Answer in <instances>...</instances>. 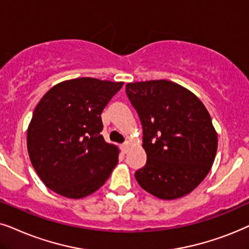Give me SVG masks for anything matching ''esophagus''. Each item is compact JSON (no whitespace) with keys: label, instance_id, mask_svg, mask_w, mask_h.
Here are the masks:
<instances>
[{"label":"esophagus","instance_id":"obj_1","mask_svg":"<svg viewBox=\"0 0 249 249\" xmlns=\"http://www.w3.org/2000/svg\"><path fill=\"white\" fill-rule=\"evenodd\" d=\"M130 147H131V143L130 142H125V143H123L122 144V151L124 152V154H126V152L128 151V149H130Z\"/></svg>","mask_w":249,"mask_h":249}]
</instances>
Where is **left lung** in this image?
I'll list each match as a JSON object with an SVG mask.
<instances>
[{
  "label": "left lung",
  "mask_w": 249,
  "mask_h": 249,
  "mask_svg": "<svg viewBox=\"0 0 249 249\" xmlns=\"http://www.w3.org/2000/svg\"><path fill=\"white\" fill-rule=\"evenodd\" d=\"M140 117L147 163L135 172L142 189L164 200L190 194L206 178L217 150L210 112L188 89L157 81L126 84Z\"/></svg>",
  "instance_id": "obj_1"
}]
</instances>
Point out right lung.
Returning a JSON list of instances; mask_svg holds the SVG:
<instances>
[{
    "instance_id": "1",
    "label": "right lung",
    "mask_w": 249,
    "mask_h": 249,
    "mask_svg": "<svg viewBox=\"0 0 249 249\" xmlns=\"http://www.w3.org/2000/svg\"><path fill=\"white\" fill-rule=\"evenodd\" d=\"M124 83L69 79L46 92L27 130L33 167L49 189L81 199L100 189L118 163V148L100 134L101 112Z\"/></svg>"
}]
</instances>
